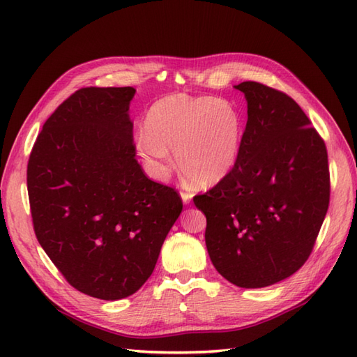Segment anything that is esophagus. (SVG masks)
I'll return each instance as SVG.
<instances>
[{
    "label": "esophagus",
    "instance_id": "34e87169",
    "mask_svg": "<svg viewBox=\"0 0 357 357\" xmlns=\"http://www.w3.org/2000/svg\"><path fill=\"white\" fill-rule=\"evenodd\" d=\"M181 198H183V201H184V204H190V201H192V198H193V195L190 193V192H181Z\"/></svg>",
    "mask_w": 357,
    "mask_h": 357
}]
</instances>
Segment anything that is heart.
<instances>
[{
	"label": "heart",
	"mask_w": 357,
	"mask_h": 357,
	"mask_svg": "<svg viewBox=\"0 0 357 357\" xmlns=\"http://www.w3.org/2000/svg\"><path fill=\"white\" fill-rule=\"evenodd\" d=\"M244 119L236 104L213 96L167 95L151 104L138 150L155 176L169 170L170 150L184 176L196 187H213L236 165Z\"/></svg>",
	"instance_id": "obj_1"
}]
</instances>
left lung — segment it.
Wrapping results in <instances>:
<instances>
[{"label": "left lung", "instance_id": "left-lung-1", "mask_svg": "<svg viewBox=\"0 0 357 357\" xmlns=\"http://www.w3.org/2000/svg\"><path fill=\"white\" fill-rule=\"evenodd\" d=\"M234 169L195 206L207 218L206 245L231 284L261 288L298 271L313 252L330 204L325 142L293 98L256 81Z\"/></svg>", "mask_w": 357, "mask_h": 357}]
</instances>
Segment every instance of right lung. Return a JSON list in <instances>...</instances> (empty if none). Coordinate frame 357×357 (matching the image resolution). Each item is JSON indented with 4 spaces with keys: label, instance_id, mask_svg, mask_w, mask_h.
Segmentation results:
<instances>
[{
    "label": "right lung",
    "instance_id": "1",
    "mask_svg": "<svg viewBox=\"0 0 357 357\" xmlns=\"http://www.w3.org/2000/svg\"><path fill=\"white\" fill-rule=\"evenodd\" d=\"M133 87H82L30 151L27 192L40 245L73 288L116 301L150 278L183 199L135 158Z\"/></svg>",
    "mask_w": 357,
    "mask_h": 357
}]
</instances>
